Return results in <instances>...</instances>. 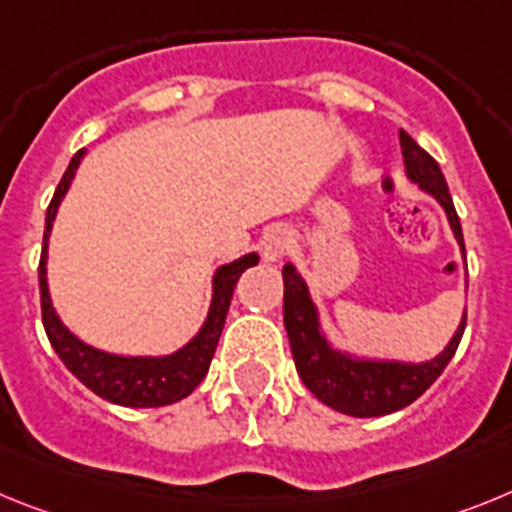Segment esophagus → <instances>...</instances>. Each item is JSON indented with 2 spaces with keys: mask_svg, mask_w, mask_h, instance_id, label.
I'll list each match as a JSON object with an SVG mask.
<instances>
[{
  "mask_svg": "<svg viewBox=\"0 0 512 512\" xmlns=\"http://www.w3.org/2000/svg\"><path fill=\"white\" fill-rule=\"evenodd\" d=\"M291 250V234L286 229H273L262 239V255L268 262H278Z\"/></svg>",
  "mask_w": 512,
  "mask_h": 512,
  "instance_id": "1",
  "label": "esophagus"
}]
</instances>
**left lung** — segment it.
I'll return each instance as SVG.
<instances>
[{
	"mask_svg": "<svg viewBox=\"0 0 512 512\" xmlns=\"http://www.w3.org/2000/svg\"><path fill=\"white\" fill-rule=\"evenodd\" d=\"M399 146H402L404 167H407L410 180L417 182L425 193L433 195L435 201L446 208L453 234L459 239L461 252L466 255L459 213L453 208L446 177H443L438 162L422 146H417L410 133L399 131ZM283 286H286L283 288V322H286L296 371H299L306 389L319 402L342 412V415L381 417L415 402L451 363L466 327L464 314L459 330L448 342V348L428 363L358 361V358L337 353L327 345V340L319 332L317 309L309 299V288L301 281V275L296 273L293 265L283 268Z\"/></svg>",
	"mask_w": 512,
	"mask_h": 512,
	"instance_id": "obj_1",
	"label": "left lung"
}]
</instances>
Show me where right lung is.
Listing matches in <instances>:
<instances>
[{
	"mask_svg": "<svg viewBox=\"0 0 512 512\" xmlns=\"http://www.w3.org/2000/svg\"><path fill=\"white\" fill-rule=\"evenodd\" d=\"M84 157V149H79L71 157L69 167H66L64 177H61L59 188L53 193L51 203L46 211V231H43V255L41 265H38V281H41V314L43 327L51 340L53 350L59 355L64 366L69 368L79 381L90 391H95L97 397L108 399L113 404H123V407H164V404L180 402L201 384L203 376L208 373L211 358L219 345L221 330H224L226 311H229L231 293L237 286L239 275L247 268L257 265L260 257L244 255L239 260L221 265L213 278V301L208 319L203 324V330L193 337L182 350L164 358H123V355H110L102 350L84 345L82 340L71 335L66 330L61 319L56 317V311L51 306V296H48L46 286V247L48 234H51L53 219L59 211L61 198L69 190L74 172H77L79 162Z\"/></svg>",
	"mask_w": 512,
	"mask_h": 512,
	"instance_id": "obj_1",
	"label": "right lung"
}]
</instances>
